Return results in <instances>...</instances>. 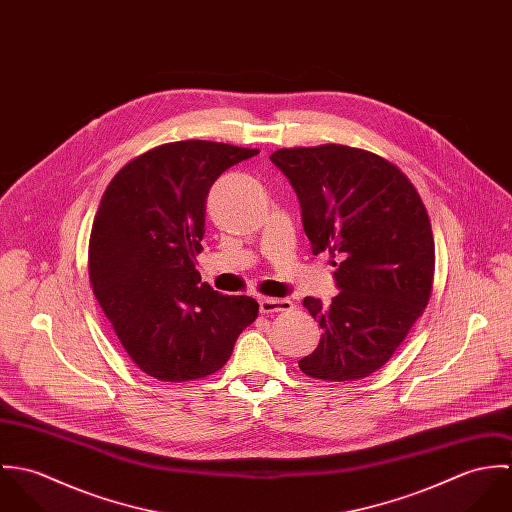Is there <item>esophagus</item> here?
<instances>
[{"label":"esophagus","instance_id":"obj_1","mask_svg":"<svg viewBox=\"0 0 512 512\" xmlns=\"http://www.w3.org/2000/svg\"><path fill=\"white\" fill-rule=\"evenodd\" d=\"M258 303H260V313H264V315L278 313V311H290L293 307L292 301L286 297H262Z\"/></svg>","mask_w":512,"mask_h":512}]
</instances>
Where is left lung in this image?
Segmentation results:
<instances>
[{"label":"left lung","mask_w":512,"mask_h":512,"mask_svg":"<svg viewBox=\"0 0 512 512\" xmlns=\"http://www.w3.org/2000/svg\"><path fill=\"white\" fill-rule=\"evenodd\" d=\"M270 159L299 199L311 252L341 258L331 303L303 299L321 339L299 368L331 382L365 378L428 305L436 252L426 207L396 165L365 149L292 147Z\"/></svg>","instance_id":"8db88e82"}]
</instances>
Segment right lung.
<instances>
[{"label":"right lung","mask_w":512,"mask_h":512,"mask_svg":"<svg viewBox=\"0 0 512 512\" xmlns=\"http://www.w3.org/2000/svg\"><path fill=\"white\" fill-rule=\"evenodd\" d=\"M256 153L173 142L130 161L104 191L88 244L92 292L130 359L157 380L217 372L258 317L256 299L215 292L195 268L213 183Z\"/></svg>","instance_id":"add662e5"}]
</instances>
